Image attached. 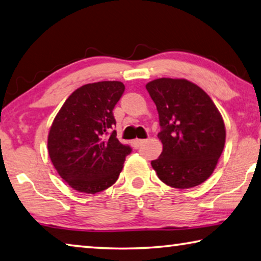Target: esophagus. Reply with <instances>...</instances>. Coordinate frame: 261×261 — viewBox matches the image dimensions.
<instances>
[{"label":"esophagus","instance_id":"obj_1","mask_svg":"<svg viewBox=\"0 0 261 261\" xmlns=\"http://www.w3.org/2000/svg\"><path fill=\"white\" fill-rule=\"evenodd\" d=\"M144 142H145V139H135L134 142H132V146H134L135 148H138Z\"/></svg>","mask_w":261,"mask_h":261}]
</instances>
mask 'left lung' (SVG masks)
Listing matches in <instances>:
<instances>
[{
  "label": "left lung",
  "mask_w": 261,
  "mask_h": 261,
  "mask_svg": "<svg viewBox=\"0 0 261 261\" xmlns=\"http://www.w3.org/2000/svg\"><path fill=\"white\" fill-rule=\"evenodd\" d=\"M146 89L159 114L163 152L151 165L164 184L188 189L213 174L225 144V125L201 87L186 79L160 77Z\"/></svg>",
  "instance_id": "left-lung-1"
}]
</instances>
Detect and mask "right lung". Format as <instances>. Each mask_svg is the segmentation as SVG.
Listing matches in <instances>:
<instances>
[{"instance_id":"1","label":"right lung","mask_w":261,"mask_h":261,"mask_svg":"<svg viewBox=\"0 0 261 261\" xmlns=\"http://www.w3.org/2000/svg\"><path fill=\"white\" fill-rule=\"evenodd\" d=\"M121 81L87 84L69 95L48 131L53 166L76 192L96 194L113 186L131 148L119 143L113 110L124 93Z\"/></svg>"}]
</instances>
